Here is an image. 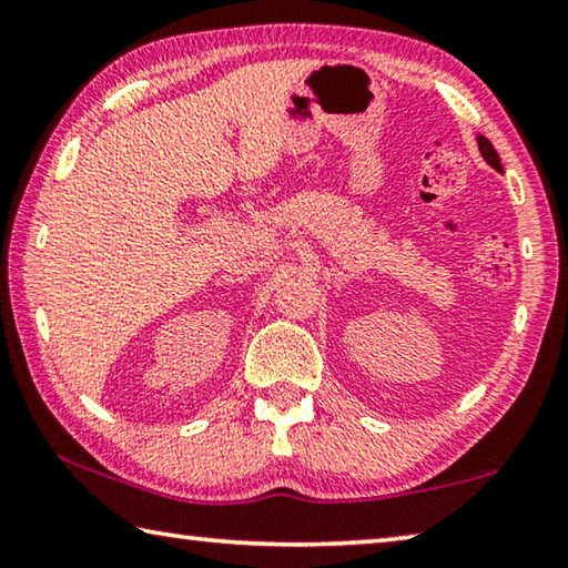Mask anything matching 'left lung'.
I'll use <instances>...</instances> for the list:
<instances>
[{
	"label": "left lung",
	"instance_id": "1",
	"mask_svg": "<svg viewBox=\"0 0 568 568\" xmlns=\"http://www.w3.org/2000/svg\"><path fill=\"white\" fill-rule=\"evenodd\" d=\"M478 150H480V155H484V160H486L488 165H491L494 170H498V172L504 170V168H501V160H498V152L494 150L491 142H488L486 138H480V134H478Z\"/></svg>",
	"mask_w": 568,
	"mask_h": 568
}]
</instances>
